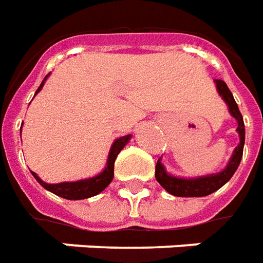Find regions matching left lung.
<instances>
[{"label":"left lung","mask_w":263,"mask_h":263,"mask_svg":"<svg viewBox=\"0 0 263 263\" xmlns=\"http://www.w3.org/2000/svg\"><path fill=\"white\" fill-rule=\"evenodd\" d=\"M216 85H217L218 93L221 95V98L226 101V103L229 105L230 113L238 122L237 132L239 134V144L235 147L234 154L231 157V160H230L227 168L224 171L220 172V174H216V175L200 176V178H195V179L175 178V176H171L170 174H166V171L164 170V166L160 162V160L157 161V165H155V179L158 181V183L165 189L166 192L171 193L174 196L202 197L212 195L213 192H216L217 189L223 186L224 183H227L231 179V176L234 175V172L237 171L239 162H241L245 143V127L244 120H242V115L239 112L238 105L235 102V99H234L233 93H231V91L227 87V84L223 80H216Z\"/></svg>","instance_id":"left-lung-1"}]
</instances>
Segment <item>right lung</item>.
Instances as JSON below:
<instances>
[{
  "mask_svg": "<svg viewBox=\"0 0 263 263\" xmlns=\"http://www.w3.org/2000/svg\"><path fill=\"white\" fill-rule=\"evenodd\" d=\"M46 78H47V76H46ZM45 80L42 81V84H40V87L37 88L36 93L42 89L43 84H45ZM129 140L130 136H123V137H120V139H118L113 143L112 148H110V153H109V160L108 164H106V168H105V171L101 172L98 176H93L91 179H84V181L77 182H61V183L51 185V183H46V182L42 181L34 172H32V175L34 176V179L39 182L40 185L45 187V189L50 191L51 193H54L57 196L68 199V200H80V199H87V197L95 196L98 193L102 192L103 189L112 182L113 168H115L116 157H118V154L120 151L123 150V147L127 144Z\"/></svg>",
  "mask_w": 263,
  "mask_h": 263,
  "instance_id": "add662e5",
  "label": "right lung"
}]
</instances>
